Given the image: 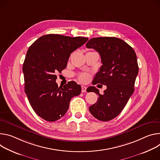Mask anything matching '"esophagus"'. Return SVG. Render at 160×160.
Returning <instances> with one entry per match:
<instances>
[{
  "label": "esophagus",
  "instance_id": "obj_1",
  "mask_svg": "<svg viewBox=\"0 0 160 160\" xmlns=\"http://www.w3.org/2000/svg\"><path fill=\"white\" fill-rule=\"evenodd\" d=\"M86 86H81V92H82V93H84V92H86Z\"/></svg>",
  "mask_w": 160,
  "mask_h": 160
}]
</instances>
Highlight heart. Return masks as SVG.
Masks as SVG:
<instances>
[{"instance_id":"1","label":"heart","mask_w":160,"mask_h":160,"mask_svg":"<svg viewBox=\"0 0 160 160\" xmlns=\"http://www.w3.org/2000/svg\"><path fill=\"white\" fill-rule=\"evenodd\" d=\"M78 78L79 79V81L82 82H86L88 80L90 79V76L89 74L88 73H81L78 75Z\"/></svg>"}]
</instances>
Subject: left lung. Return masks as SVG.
<instances>
[{
    "label": "left lung",
    "mask_w": 160,
    "mask_h": 160,
    "mask_svg": "<svg viewBox=\"0 0 160 160\" xmlns=\"http://www.w3.org/2000/svg\"><path fill=\"white\" fill-rule=\"evenodd\" d=\"M86 46L98 52L102 63L93 84L107 86L102 95L95 86L88 88V92L98 95L97 102L89 110L97 119L110 121L120 114L134 92L138 72L137 55L129 44L114 37L93 38Z\"/></svg>",
    "instance_id": "1"
}]
</instances>
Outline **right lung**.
<instances>
[{"label":"right lung","mask_w":160,"mask_h":160,"mask_svg":"<svg viewBox=\"0 0 160 160\" xmlns=\"http://www.w3.org/2000/svg\"><path fill=\"white\" fill-rule=\"evenodd\" d=\"M88 40L48 34L29 47L23 65L25 92L35 112L44 120L52 122L61 118L71 98L81 93V86L74 81L58 87L55 74L62 72L71 53Z\"/></svg>","instance_id":"1"}]
</instances>
